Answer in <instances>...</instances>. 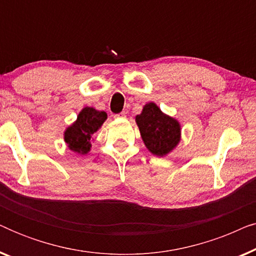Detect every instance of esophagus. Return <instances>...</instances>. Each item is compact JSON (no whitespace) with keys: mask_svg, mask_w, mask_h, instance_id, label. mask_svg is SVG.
<instances>
[{"mask_svg":"<svg viewBox=\"0 0 256 256\" xmlns=\"http://www.w3.org/2000/svg\"><path fill=\"white\" fill-rule=\"evenodd\" d=\"M114 118H126V112H122V113H120V114H116V115H114Z\"/></svg>","mask_w":256,"mask_h":256,"instance_id":"34e87169","label":"esophagus"}]
</instances>
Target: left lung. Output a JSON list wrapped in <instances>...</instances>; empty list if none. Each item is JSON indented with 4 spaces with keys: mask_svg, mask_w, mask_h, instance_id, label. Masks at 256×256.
<instances>
[{
    "mask_svg": "<svg viewBox=\"0 0 256 256\" xmlns=\"http://www.w3.org/2000/svg\"><path fill=\"white\" fill-rule=\"evenodd\" d=\"M142 141L152 155H169L180 144L182 138L180 122L163 113L155 102L143 106L141 114L135 116Z\"/></svg>",
    "mask_w": 256,
    "mask_h": 256,
    "instance_id": "1",
    "label": "left lung"
}]
</instances>
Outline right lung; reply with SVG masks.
<instances>
[{
	"instance_id": "obj_1",
	"label": "right lung",
	"mask_w": 256,
	"mask_h": 256,
	"mask_svg": "<svg viewBox=\"0 0 256 256\" xmlns=\"http://www.w3.org/2000/svg\"><path fill=\"white\" fill-rule=\"evenodd\" d=\"M107 120L106 112L93 107H84L76 120L64 132V141L71 152L79 155H87L92 148V136Z\"/></svg>"
}]
</instances>
